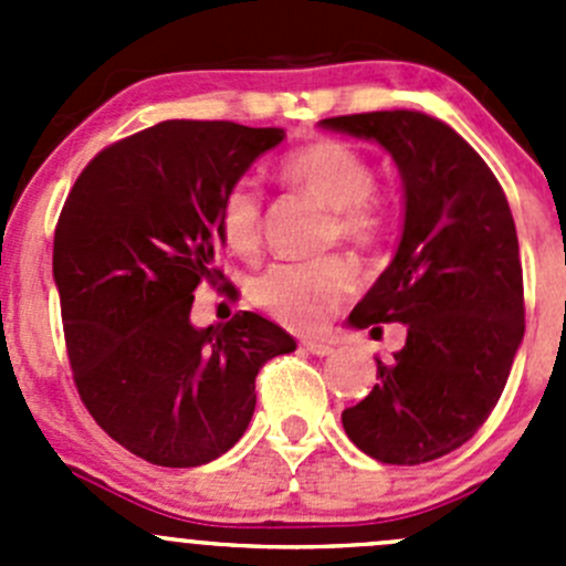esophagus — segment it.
<instances>
[{"instance_id":"1","label":"esophagus","mask_w":566,"mask_h":566,"mask_svg":"<svg viewBox=\"0 0 566 566\" xmlns=\"http://www.w3.org/2000/svg\"><path fill=\"white\" fill-rule=\"evenodd\" d=\"M301 345H304V350H310L312 356H331V353H334V345H331V342H325V339H304L301 342Z\"/></svg>"}]
</instances>
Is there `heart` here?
Here are the masks:
<instances>
[{
    "instance_id": "obj_1",
    "label": "heart",
    "mask_w": 566,
    "mask_h": 566,
    "mask_svg": "<svg viewBox=\"0 0 566 566\" xmlns=\"http://www.w3.org/2000/svg\"><path fill=\"white\" fill-rule=\"evenodd\" d=\"M279 177L331 210V238L350 247H369L380 235V210L375 208V172L353 147L319 139L290 153L279 164ZM221 238L238 254H254L262 238L260 193L241 182L221 202ZM356 284L353 265L342 256L273 265L251 287L256 304L293 328H315Z\"/></svg>"
}]
</instances>
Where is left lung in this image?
Masks as SVG:
<instances>
[{
  "label": "left lung",
  "instance_id": "8db88e82",
  "mask_svg": "<svg viewBox=\"0 0 566 566\" xmlns=\"http://www.w3.org/2000/svg\"><path fill=\"white\" fill-rule=\"evenodd\" d=\"M319 125L384 147L405 205L389 268L347 325L402 323L408 339L391 361L375 358L380 384L342 410V427L369 458L421 465L460 449L488 421L523 342L510 202L479 153L441 119L397 108Z\"/></svg>",
  "mask_w": 566,
  "mask_h": 566
}]
</instances>
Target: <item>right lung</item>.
<instances>
[{"mask_svg": "<svg viewBox=\"0 0 566 566\" xmlns=\"http://www.w3.org/2000/svg\"><path fill=\"white\" fill-rule=\"evenodd\" d=\"M284 128L167 119L87 164L54 232V284L73 380L93 419L136 458L193 468L254 416L262 364L295 350L271 319L191 323L193 290L224 273L219 213Z\"/></svg>", "mask_w": 566, "mask_h": 566, "instance_id": "right-lung-1", "label": "right lung"}]
</instances>
